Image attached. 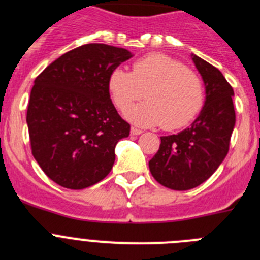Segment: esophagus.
I'll list each match as a JSON object with an SVG mask.
<instances>
[{"label": "esophagus", "mask_w": 260, "mask_h": 260, "mask_svg": "<svg viewBox=\"0 0 260 260\" xmlns=\"http://www.w3.org/2000/svg\"><path fill=\"white\" fill-rule=\"evenodd\" d=\"M130 133H132L133 135H141L142 133H143V130H141V128H137V127H132L130 128Z\"/></svg>", "instance_id": "esophagus-1"}]
</instances>
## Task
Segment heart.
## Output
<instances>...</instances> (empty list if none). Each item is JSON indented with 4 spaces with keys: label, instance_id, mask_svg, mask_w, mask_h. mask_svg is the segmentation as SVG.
<instances>
[{
    "label": "heart",
    "instance_id": "b5f03b06",
    "mask_svg": "<svg viewBox=\"0 0 260 260\" xmlns=\"http://www.w3.org/2000/svg\"><path fill=\"white\" fill-rule=\"evenodd\" d=\"M108 89L114 105L122 112L145 92L146 102L126 113L133 123L144 127L182 128L198 116L204 104L202 78L178 59L161 53L137 59L132 73L121 68L112 70Z\"/></svg>",
    "mask_w": 260,
    "mask_h": 260
}]
</instances>
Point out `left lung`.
Instances as JSON below:
<instances>
[{"label":"left lung","mask_w":260,"mask_h":260,"mask_svg":"<svg viewBox=\"0 0 260 260\" xmlns=\"http://www.w3.org/2000/svg\"><path fill=\"white\" fill-rule=\"evenodd\" d=\"M203 78L206 102L191 126L178 134L161 137L156 155L150 160L151 174L172 190L194 189L208 180L229 151L236 123L233 88L219 69L192 54Z\"/></svg>","instance_id":"8db88e82"}]
</instances>
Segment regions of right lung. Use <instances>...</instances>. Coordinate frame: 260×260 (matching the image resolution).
<instances>
[{
	"label": "right lung",
	"instance_id": "1",
	"mask_svg": "<svg viewBox=\"0 0 260 260\" xmlns=\"http://www.w3.org/2000/svg\"><path fill=\"white\" fill-rule=\"evenodd\" d=\"M132 57L123 48L84 44L36 77L27 108L32 155L62 187L86 189L113 167L116 144L130 125L110 100L108 78Z\"/></svg>",
	"mask_w": 260,
	"mask_h": 260
}]
</instances>
